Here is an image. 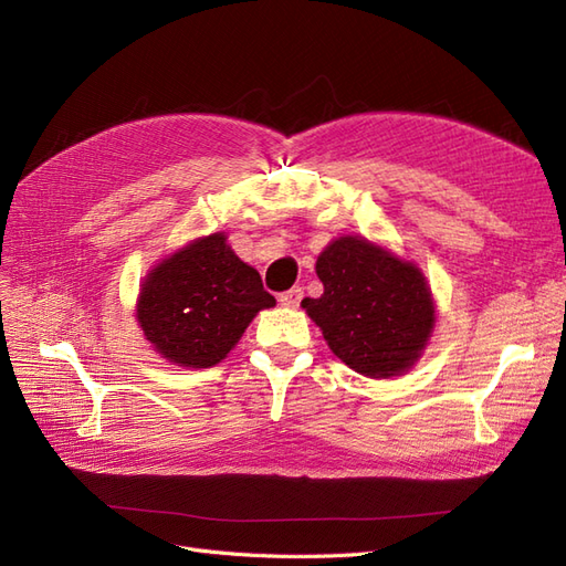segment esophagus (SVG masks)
I'll return each mask as SVG.
<instances>
[{"label": "esophagus", "mask_w": 566, "mask_h": 566, "mask_svg": "<svg viewBox=\"0 0 566 566\" xmlns=\"http://www.w3.org/2000/svg\"><path fill=\"white\" fill-rule=\"evenodd\" d=\"M302 297H304V290H302L300 285H295V287L285 290V293H281V295H279V302H281L283 306H300Z\"/></svg>", "instance_id": "obj_1"}]
</instances>
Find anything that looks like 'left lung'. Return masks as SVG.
<instances>
[{
    "label": "left lung",
    "instance_id": "left-lung-1",
    "mask_svg": "<svg viewBox=\"0 0 566 566\" xmlns=\"http://www.w3.org/2000/svg\"><path fill=\"white\" fill-rule=\"evenodd\" d=\"M318 300L302 306L333 354L368 378L413 366L434 328V302L422 271L361 235H342L316 260Z\"/></svg>",
    "mask_w": 566,
    "mask_h": 566
}]
</instances>
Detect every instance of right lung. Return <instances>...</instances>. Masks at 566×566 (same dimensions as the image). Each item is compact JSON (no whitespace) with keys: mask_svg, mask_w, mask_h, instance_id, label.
I'll use <instances>...</instances> for the list:
<instances>
[{"mask_svg":"<svg viewBox=\"0 0 566 566\" xmlns=\"http://www.w3.org/2000/svg\"><path fill=\"white\" fill-rule=\"evenodd\" d=\"M276 304L260 273L241 262L224 233L165 256L142 283L136 321L163 358L210 368L235 347L250 321Z\"/></svg>","mask_w":566,"mask_h":566,"instance_id":"add662e5","label":"right lung"}]
</instances>
